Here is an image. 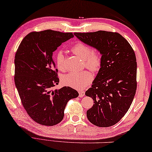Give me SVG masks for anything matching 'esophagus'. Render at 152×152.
<instances>
[{"mask_svg":"<svg viewBox=\"0 0 152 152\" xmlns=\"http://www.w3.org/2000/svg\"><path fill=\"white\" fill-rule=\"evenodd\" d=\"M85 94V91H79V96L80 97L84 96Z\"/></svg>","mask_w":152,"mask_h":152,"instance_id":"esophagus-1","label":"esophagus"}]
</instances>
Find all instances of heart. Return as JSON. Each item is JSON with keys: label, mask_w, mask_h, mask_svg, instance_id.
Listing matches in <instances>:
<instances>
[{"label": "heart", "mask_w": 152, "mask_h": 152, "mask_svg": "<svg viewBox=\"0 0 152 152\" xmlns=\"http://www.w3.org/2000/svg\"><path fill=\"white\" fill-rule=\"evenodd\" d=\"M71 51L84 60V64L93 71L99 70L102 64V55L98 50H93L87 44L82 42H77L71 48ZM56 64L59 70L64 71L66 69L65 56L64 51L60 50L56 55ZM93 77L91 72L83 71L81 72L71 71L62 77V82L65 85L77 88L83 89L87 87L93 81Z\"/></svg>", "instance_id": "b5f03b06"}]
</instances>
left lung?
Instances as JSON below:
<instances>
[{
    "label": "left lung",
    "instance_id": "1",
    "mask_svg": "<svg viewBox=\"0 0 152 152\" xmlns=\"http://www.w3.org/2000/svg\"><path fill=\"white\" fill-rule=\"evenodd\" d=\"M74 34L102 55L99 73L85 92L94 101L92 108L87 111L88 120L96 126H112L127 113L135 96V53L126 39L117 32L99 30Z\"/></svg>",
    "mask_w": 152,
    "mask_h": 152
}]
</instances>
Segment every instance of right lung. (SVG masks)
Segmentation results:
<instances>
[{
    "label": "right lung",
    "mask_w": 152,
    "mask_h": 152,
    "mask_svg": "<svg viewBox=\"0 0 152 152\" xmlns=\"http://www.w3.org/2000/svg\"><path fill=\"white\" fill-rule=\"evenodd\" d=\"M73 36L71 32L51 30L32 31L16 51L14 82L24 109L38 124H58L64 118L67 102L79 96L70 87L51 90L59 82L53 52Z\"/></svg>",
    "instance_id": "1"
}]
</instances>
